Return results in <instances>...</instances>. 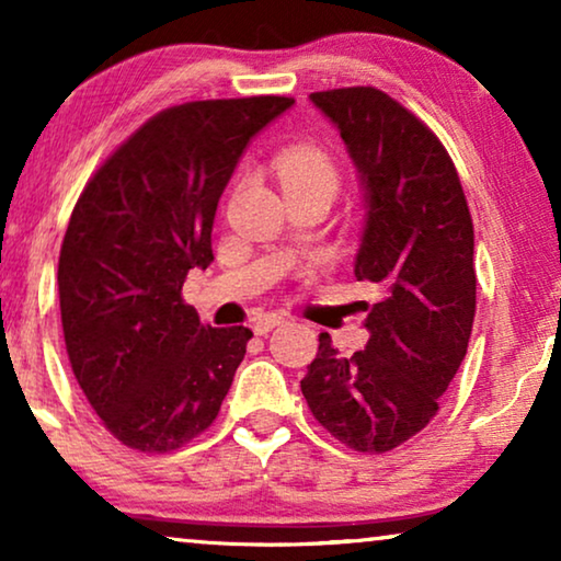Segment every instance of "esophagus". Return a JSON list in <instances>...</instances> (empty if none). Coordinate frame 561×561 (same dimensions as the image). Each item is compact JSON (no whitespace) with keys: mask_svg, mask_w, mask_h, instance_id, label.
Listing matches in <instances>:
<instances>
[{"mask_svg":"<svg viewBox=\"0 0 561 561\" xmlns=\"http://www.w3.org/2000/svg\"><path fill=\"white\" fill-rule=\"evenodd\" d=\"M283 324V317H275V313H267V317H260L255 324H252V332L257 336H265L267 332H273L275 327Z\"/></svg>","mask_w":561,"mask_h":561,"instance_id":"esophagus-1","label":"esophagus"}]
</instances>
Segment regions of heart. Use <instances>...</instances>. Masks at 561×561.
Instances as JSON below:
<instances>
[{
  "mask_svg": "<svg viewBox=\"0 0 561 561\" xmlns=\"http://www.w3.org/2000/svg\"><path fill=\"white\" fill-rule=\"evenodd\" d=\"M275 171L280 175L283 188L286 186H321L334 194L340 183L334 158L324 148L311 142L290 145L275 158Z\"/></svg>",
  "mask_w": 561,
  "mask_h": 561,
  "instance_id": "1",
  "label": "heart"
}]
</instances>
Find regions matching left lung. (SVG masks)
Here are the masks:
<instances>
[{
    "label": "left lung",
    "instance_id": "obj_1",
    "mask_svg": "<svg viewBox=\"0 0 561 561\" xmlns=\"http://www.w3.org/2000/svg\"><path fill=\"white\" fill-rule=\"evenodd\" d=\"M311 102L359 171L367 221L355 275L382 296L365 306V350L342 357L319 334L301 390L334 439L382 455L426 428L465 359L478 283L470 206L439 137L386 91H313Z\"/></svg>",
    "mask_w": 561,
    "mask_h": 561
}]
</instances>
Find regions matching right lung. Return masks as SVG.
<instances>
[{"label":"right lung","instance_id":"add662e5","mask_svg":"<svg viewBox=\"0 0 561 561\" xmlns=\"http://www.w3.org/2000/svg\"><path fill=\"white\" fill-rule=\"evenodd\" d=\"M290 96L186 102L135 129L83 186L58 257L66 352L106 432L165 455L219 416L252 332L202 324L183 301L209 267L221 191Z\"/></svg>","mask_w":561,"mask_h":561}]
</instances>
